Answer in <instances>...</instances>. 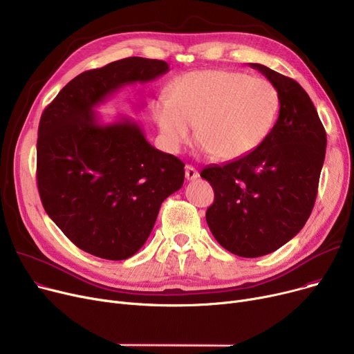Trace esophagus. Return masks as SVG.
<instances>
[{
	"label": "esophagus",
	"instance_id": "esophagus-1",
	"mask_svg": "<svg viewBox=\"0 0 354 354\" xmlns=\"http://www.w3.org/2000/svg\"><path fill=\"white\" fill-rule=\"evenodd\" d=\"M185 176H187L188 180H194L199 178V172L195 169L192 165H187L185 166Z\"/></svg>",
	"mask_w": 354,
	"mask_h": 354
}]
</instances>
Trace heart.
<instances>
[{
	"instance_id": "b5f03b06",
	"label": "heart",
	"mask_w": 354,
	"mask_h": 354,
	"mask_svg": "<svg viewBox=\"0 0 354 354\" xmlns=\"http://www.w3.org/2000/svg\"><path fill=\"white\" fill-rule=\"evenodd\" d=\"M280 95L266 79L230 70L187 73L167 87L152 111L174 152L195 138L214 159L235 160L261 145L275 124Z\"/></svg>"
}]
</instances>
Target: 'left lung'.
Listing matches in <instances>:
<instances>
[{"mask_svg":"<svg viewBox=\"0 0 354 354\" xmlns=\"http://www.w3.org/2000/svg\"><path fill=\"white\" fill-rule=\"evenodd\" d=\"M275 86L280 115L268 138L244 158L201 172L215 192L208 227L230 252H274L301 231L315 196L327 136L310 96L295 80L251 63Z\"/></svg>","mask_w":354,"mask_h":354,"instance_id":"8db88e82","label":"left lung"}]
</instances>
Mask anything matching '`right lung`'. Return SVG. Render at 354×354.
Instances as JSON below:
<instances>
[{
	"label": "right lung",
	"mask_w": 354,
	"mask_h": 354,
	"mask_svg": "<svg viewBox=\"0 0 354 354\" xmlns=\"http://www.w3.org/2000/svg\"><path fill=\"white\" fill-rule=\"evenodd\" d=\"M169 70L127 57L68 82L44 109L37 139V187L47 215L80 250L111 261L136 254L162 202L180 189L185 163L149 143L129 119L102 124L95 111L126 84Z\"/></svg>",
	"instance_id": "right-lung-1"
}]
</instances>
